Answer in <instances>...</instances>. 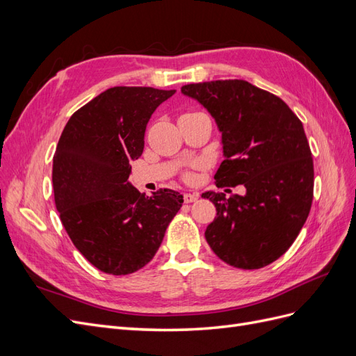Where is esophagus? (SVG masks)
<instances>
[{
  "instance_id": "obj_1",
  "label": "esophagus",
  "mask_w": 356,
  "mask_h": 356,
  "mask_svg": "<svg viewBox=\"0 0 356 356\" xmlns=\"http://www.w3.org/2000/svg\"><path fill=\"white\" fill-rule=\"evenodd\" d=\"M199 199L197 193H184V202L186 203H193Z\"/></svg>"
}]
</instances>
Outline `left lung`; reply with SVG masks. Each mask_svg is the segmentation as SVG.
<instances>
[{
    "label": "left lung",
    "instance_id": "1",
    "mask_svg": "<svg viewBox=\"0 0 356 356\" xmlns=\"http://www.w3.org/2000/svg\"><path fill=\"white\" fill-rule=\"evenodd\" d=\"M181 93L208 110L221 132L217 187L246 188L243 196L204 191L217 208L204 238L233 267L261 268L286 252L314 199V160L305 129L289 106L245 80L182 86Z\"/></svg>",
    "mask_w": 356,
    "mask_h": 356
}]
</instances>
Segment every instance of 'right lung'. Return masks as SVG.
Wrapping results in <instances>:
<instances>
[{
    "instance_id": "obj_1",
    "label": "right lung",
    "mask_w": 356,
    "mask_h": 356,
    "mask_svg": "<svg viewBox=\"0 0 356 356\" xmlns=\"http://www.w3.org/2000/svg\"><path fill=\"white\" fill-rule=\"evenodd\" d=\"M175 90L111 88L68 120L53 156L55 203L75 248L101 272L129 275L157 252L182 207L178 191L153 196L131 182L149 117Z\"/></svg>"
}]
</instances>
